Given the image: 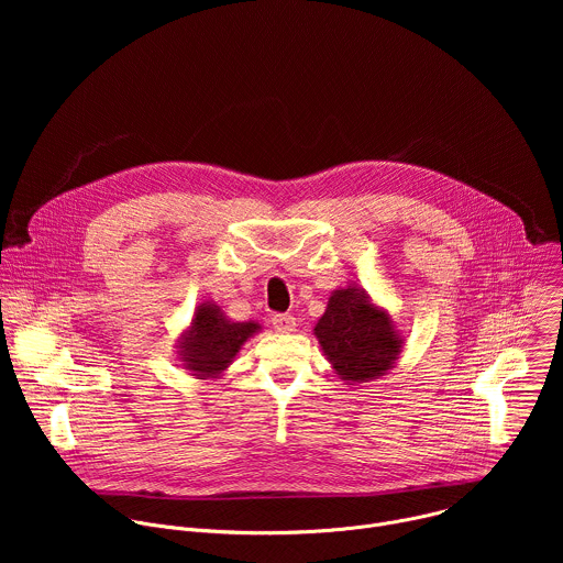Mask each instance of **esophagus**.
<instances>
[{"label":"esophagus","mask_w":563,"mask_h":563,"mask_svg":"<svg viewBox=\"0 0 563 563\" xmlns=\"http://www.w3.org/2000/svg\"><path fill=\"white\" fill-rule=\"evenodd\" d=\"M272 325H274V330L280 332V334H289V332L296 330V318H294L291 313H278V316H274Z\"/></svg>","instance_id":"34e87169"}]
</instances>
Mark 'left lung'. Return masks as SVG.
I'll return each mask as SVG.
<instances>
[{
  "label": "left lung",
  "instance_id": "obj_1",
  "mask_svg": "<svg viewBox=\"0 0 563 563\" xmlns=\"http://www.w3.org/2000/svg\"><path fill=\"white\" fill-rule=\"evenodd\" d=\"M313 336L347 385H363L387 374L406 347L389 311L358 285L332 291L325 313L313 325Z\"/></svg>",
  "mask_w": 563,
  "mask_h": 563
}]
</instances>
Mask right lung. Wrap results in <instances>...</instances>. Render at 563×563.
Listing matches in <instances>:
<instances>
[{
    "label": "right lung",
    "mask_w": 563,
    "mask_h": 563,
    "mask_svg": "<svg viewBox=\"0 0 563 563\" xmlns=\"http://www.w3.org/2000/svg\"><path fill=\"white\" fill-rule=\"evenodd\" d=\"M261 330L256 320H231L213 300L198 302L189 328L176 341L183 369L198 378H220L235 354Z\"/></svg>",
    "instance_id": "obj_1"
}]
</instances>
